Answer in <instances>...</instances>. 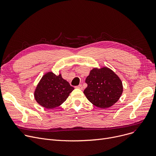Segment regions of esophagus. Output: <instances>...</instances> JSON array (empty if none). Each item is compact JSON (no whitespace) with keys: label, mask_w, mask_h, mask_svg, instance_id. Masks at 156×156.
I'll list each match as a JSON object with an SVG mask.
<instances>
[{"label":"esophagus","mask_w":156,"mask_h":156,"mask_svg":"<svg viewBox=\"0 0 156 156\" xmlns=\"http://www.w3.org/2000/svg\"><path fill=\"white\" fill-rule=\"evenodd\" d=\"M75 88H78V89H80V90H81V89H83V87H82V85H78V86H76V87H75Z\"/></svg>","instance_id":"34e87169"}]
</instances>
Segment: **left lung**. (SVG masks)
I'll list each match as a JSON object with an SVG mask.
<instances>
[{
    "instance_id": "8db88e82",
    "label": "left lung",
    "mask_w": 156,
    "mask_h": 156,
    "mask_svg": "<svg viewBox=\"0 0 156 156\" xmlns=\"http://www.w3.org/2000/svg\"><path fill=\"white\" fill-rule=\"evenodd\" d=\"M85 82L88 85L83 93L87 99L101 109L110 108L116 103L123 91L121 79L108 67L94 68Z\"/></svg>"
}]
</instances>
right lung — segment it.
<instances>
[{"label":"right lung","instance_id":"right-lung-1","mask_svg":"<svg viewBox=\"0 0 156 156\" xmlns=\"http://www.w3.org/2000/svg\"><path fill=\"white\" fill-rule=\"evenodd\" d=\"M68 81L63 79L61 74L55 75L52 71L45 73L39 81L35 91L37 102L45 109L59 107L64 102L73 90Z\"/></svg>","mask_w":156,"mask_h":156}]
</instances>
